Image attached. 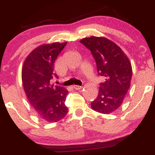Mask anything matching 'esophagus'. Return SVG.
Segmentation results:
<instances>
[{
    "label": "esophagus",
    "mask_w": 155,
    "mask_h": 155,
    "mask_svg": "<svg viewBox=\"0 0 155 155\" xmlns=\"http://www.w3.org/2000/svg\"><path fill=\"white\" fill-rule=\"evenodd\" d=\"M73 88L76 89V90H80V89L82 88V86L79 85H74L73 86Z\"/></svg>",
    "instance_id": "34e87169"
}]
</instances>
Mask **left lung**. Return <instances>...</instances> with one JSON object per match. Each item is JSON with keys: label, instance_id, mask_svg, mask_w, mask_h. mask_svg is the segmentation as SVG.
Instances as JSON below:
<instances>
[{"label": "left lung", "instance_id": "8db88e82", "mask_svg": "<svg viewBox=\"0 0 155 155\" xmlns=\"http://www.w3.org/2000/svg\"><path fill=\"white\" fill-rule=\"evenodd\" d=\"M80 43L91 50L99 76L105 79L91 107L99 113H111L121 105L130 87L132 68L129 59L114 42L104 37L91 36Z\"/></svg>", "mask_w": 155, "mask_h": 155}]
</instances>
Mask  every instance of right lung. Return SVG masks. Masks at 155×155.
I'll return each mask as SVG.
<instances>
[{
  "instance_id": "1",
  "label": "right lung",
  "mask_w": 155,
  "mask_h": 155,
  "mask_svg": "<svg viewBox=\"0 0 155 155\" xmlns=\"http://www.w3.org/2000/svg\"><path fill=\"white\" fill-rule=\"evenodd\" d=\"M65 43L43 45L28 55L22 68V82L26 96L38 116L48 123H56L66 116L64 102L68 91L54 85L52 81L58 76L54 63Z\"/></svg>"
}]
</instances>
